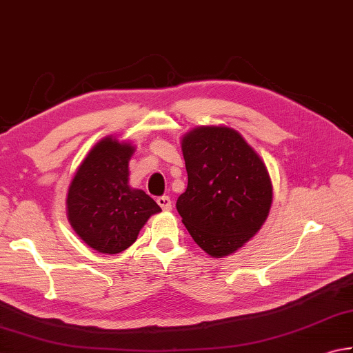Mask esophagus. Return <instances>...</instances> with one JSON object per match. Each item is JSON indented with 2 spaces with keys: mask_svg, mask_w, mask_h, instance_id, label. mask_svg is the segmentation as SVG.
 <instances>
[{
  "mask_svg": "<svg viewBox=\"0 0 353 353\" xmlns=\"http://www.w3.org/2000/svg\"><path fill=\"white\" fill-rule=\"evenodd\" d=\"M157 203L160 205V208H162L163 211H170L172 208L171 205V199L168 196H160L157 197Z\"/></svg>",
  "mask_w": 353,
  "mask_h": 353,
  "instance_id": "34e87169",
  "label": "esophagus"
}]
</instances>
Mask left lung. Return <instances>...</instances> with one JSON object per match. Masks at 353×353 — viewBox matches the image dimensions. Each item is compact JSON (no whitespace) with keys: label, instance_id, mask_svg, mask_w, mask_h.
I'll return each mask as SVG.
<instances>
[{"label":"left lung","instance_id":"1","mask_svg":"<svg viewBox=\"0 0 353 353\" xmlns=\"http://www.w3.org/2000/svg\"><path fill=\"white\" fill-rule=\"evenodd\" d=\"M188 187L176 208L205 253L223 258L259 232L272 207L267 166L238 131L199 126L182 139Z\"/></svg>","mask_w":353,"mask_h":353}]
</instances>
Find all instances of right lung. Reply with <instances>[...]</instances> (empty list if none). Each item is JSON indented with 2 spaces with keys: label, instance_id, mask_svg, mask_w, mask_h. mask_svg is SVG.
<instances>
[{
  "label": "right lung",
  "instance_id": "add662e5",
  "mask_svg": "<svg viewBox=\"0 0 353 353\" xmlns=\"http://www.w3.org/2000/svg\"><path fill=\"white\" fill-rule=\"evenodd\" d=\"M136 146L105 137L88 152L69 185L66 210L74 232L99 253L115 254L131 247L159 205L131 188L130 159Z\"/></svg>",
  "mask_w": 353,
  "mask_h": 353
}]
</instances>
